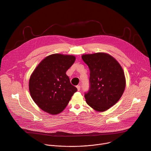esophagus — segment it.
I'll return each instance as SVG.
<instances>
[{
	"mask_svg": "<svg viewBox=\"0 0 151 151\" xmlns=\"http://www.w3.org/2000/svg\"><path fill=\"white\" fill-rule=\"evenodd\" d=\"M76 88H77L78 90V91H79V90H80V89H81V86H80V85H77V86H76Z\"/></svg>",
	"mask_w": 151,
	"mask_h": 151,
	"instance_id": "1",
	"label": "esophagus"
}]
</instances>
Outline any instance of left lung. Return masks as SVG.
Returning <instances> with one entry per match:
<instances>
[{"mask_svg":"<svg viewBox=\"0 0 151 151\" xmlns=\"http://www.w3.org/2000/svg\"><path fill=\"white\" fill-rule=\"evenodd\" d=\"M90 70L89 87L85 93L86 103L94 110L104 111L121 98L126 86L122 68L111 56L103 53L82 56Z\"/></svg>","mask_w":151,"mask_h":151,"instance_id":"8db88e82","label":"left lung"}]
</instances>
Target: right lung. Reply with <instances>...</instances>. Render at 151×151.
Listing matches in <instances>:
<instances>
[{
  "label": "right lung",
  "instance_id": "obj_1",
  "mask_svg": "<svg viewBox=\"0 0 151 151\" xmlns=\"http://www.w3.org/2000/svg\"><path fill=\"white\" fill-rule=\"evenodd\" d=\"M75 61L73 56L54 54L43 59L34 70L29 82V92L43 111L51 114L61 113L78 91L66 74Z\"/></svg>",
  "mask_w": 151,
  "mask_h": 151
}]
</instances>
